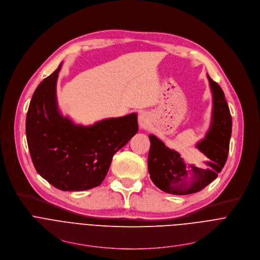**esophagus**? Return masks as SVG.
Here are the masks:
<instances>
[{
    "mask_svg": "<svg viewBox=\"0 0 260 260\" xmlns=\"http://www.w3.org/2000/svg\"><path fill=\"white\" fill-rule=\"evenodd\" d=\"M138 125L140 127V129L147 130L149 129L150 125H151V117L150 114L146 111H142L139 113L138 115Z\"/></svg>",
    "mask_w": 260,
    "mask_h": 260,
    "instance_id": "obj_1",
    "label": "esophagus"
}]
</instances>
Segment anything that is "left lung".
<instances>
[{"instance_id":"left-lung-1","label":"left lung","mask_w":260,"mask_h":260,"mask_svg":"<svg viewBox=\"0 0 260 260\" xmlns=\"http://www.w3.org/2000/svg\"><path fill=\"white\" fill-rule=\"evenodd\" d=\"M213 93L211 127L196 148L207 157L205 164H187L181 155L167 148L155 135H150L148 157L150 178L162 191L176 195L199 192L211 184L224 167L232 137L233 120L220 85L208 75Z\"/></svg>"}]
</instances>
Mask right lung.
Listing matches in <instances>:
<instances>
[{"label": "right lung", "instance_id": "1", "mask_svg": "<svg viewBox=\"0 0 260 260\" xmlns=\"http://www.w3.org/2000/svg\"><path fill=\"white\" fill-rule=\"evenodd\" d=\"M62 63L35 90L26 113L28 151L38 174L62 191H83L105 179L112 157L137 133V114L74 124L60 113L56 80Z\"/></svg>", "mask_w": 260, "mask_h": 260}]
</instances>
